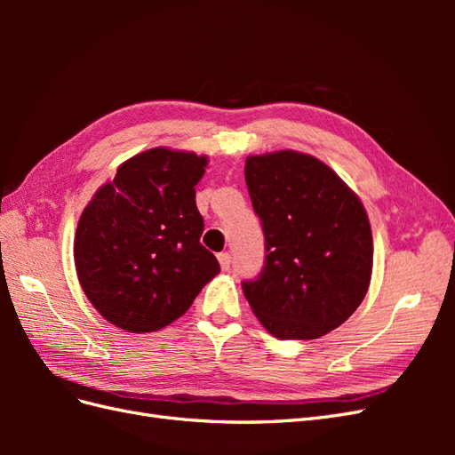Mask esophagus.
Masks as SVG:
<instances>
[{
    "mask_svg": "<svg viewBox=\"0 0 455 455\" xmlns=\"http://www.w3.org/2000/svg\"><path fill=\"white\" fill-rule=\"evenodd\" d=\"M218 261H220V267H222L224 271H228V269H229V264H231L229 252H220V254H218Z\"/></svg>",
    "mask_w": 455,
    "mask_h": 455,
    "instance_id": "34e87169",
    "label": "esophagus"
}]
</instances>
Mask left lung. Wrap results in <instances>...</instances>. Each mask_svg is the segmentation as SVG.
I'll list each match as a JSON object with an SVG mask.
<instances>
[{
  "label": "left lung",
  "instance_id": "obj_1",
  "mask_svg": "<svg viewBox=\"0 0 455 455\" xmlns=\"http://www.w3.org/2000/svg\"><path fill=\"white\" fill-rule=\"evenodd\" d=\"M244 180L267 256L243 292L275 338H321L368 292L374 243L364 206L328 164L292 149L246 157Z\"/></svg>",
  "mask_w": 455,
  "mask_h": 455
}]
</instances>
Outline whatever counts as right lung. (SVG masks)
I'll return each instance as SVG.
<instances>
[{
  "label": "right lung",
  "mask_w": 455,
  "mask_h": 455,
  "mask_svg": "<svg viewBox=\"0 0 455 455\" xmlns=\"http://www.w3.org/2000/svg\"><path fill=\"white\" fill-rule=\"evenodd\" d=\"M209 159L151 148L117 169L79 218L74 259L81 288L106 321L132 334L182 316L220 273L201 244L196 186Z\"/></svg>",
  "instance_id": "obj_1"
}]
</instances>
